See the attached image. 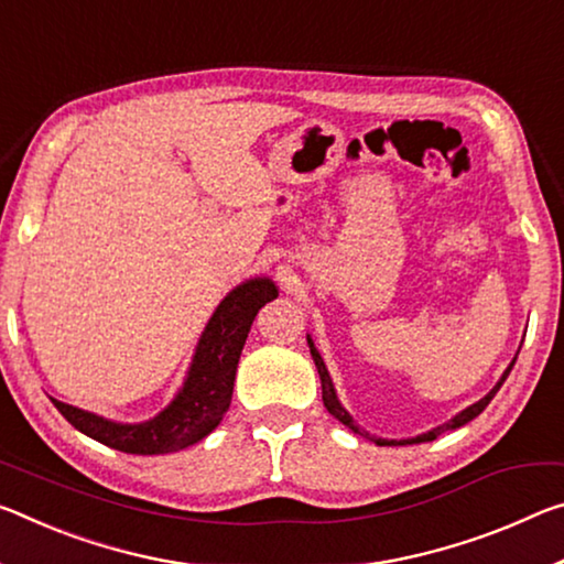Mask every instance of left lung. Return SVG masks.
I'll list each match as a JSON object with an SVG mask.
<instances>
[{
  "label": "left lung",
  "instance_id": "1",
  "mask_svg": "<svg viewBox=\"0 0 564 564\" xmlns=\"http://www.w3.org/2000/svg\"><path fill=\"white\" fill-rule=\"evenodd\" d=\"M308 346H311V356H314V361H316V369H318V377H321V397H324V406L328 409V414L330 416H336L338 422L341 424H346L348 429H351V432H356V434H361V436H369L364 432V429H359L354 424V419L348 416V411L341 406V401L336 399V391H334V383H330V377H328V371H326V364H324V359H321V354L316 351V346H314V341H311L308 338ZM514 361H517V356H514ZM514 361L507 366V371L502 373V379L497 381V387L489 391V394L485 397V399H479L477 404H471V406H467L462 411V414H457L452 419V422H446V424H442V426H436V429H432V432H426V434H422V436H414V440H401V442H387V440H373V436H369V440H373L377 442L379 446H404V444H419V442H432V440H436V436H440L442 432H449V429H459V426H464L467 422H471V419L475 416H479L481 411L487 409V404L491 399H495V394L499 391V387H502L505 383V379L509 377V371H512V366H514Z\"/></svg>",
  "mask_w": 564,
  "mask_h": 564
}]
</instances>
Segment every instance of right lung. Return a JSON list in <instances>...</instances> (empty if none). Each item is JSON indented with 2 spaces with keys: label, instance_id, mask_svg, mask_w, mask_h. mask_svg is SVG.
Instances as JSON below:
<instances>
[{
  "label": "right lung",
  "instance_id": "1",
  "mask_svg": "<svg viewBox=\"0 0 564 564\" xmlns=\"http://www.w3.org/2000/svg\"><path fill=\"white\" fill-rule=\"evenodd\" d=\"M279 296L268 279L238 285L223 299L203 330L187 381L173 404L145 424H115L89 411L52 399L62 416L95 442L128 454H167L200 442L220 424L234 397V381L240 351L250 324L268 301Z\"/></svg>",
  "mask_w": 564,
  "mask_h": 564
}]
</instances>
